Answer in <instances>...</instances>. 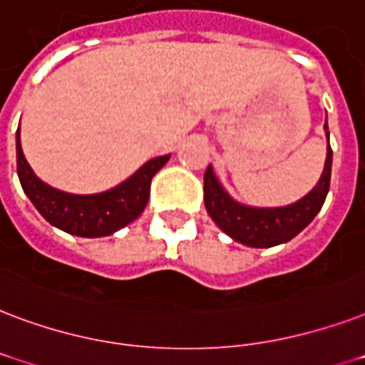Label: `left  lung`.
Returning <instances> with one entry per match:
<instances>
[{
    "mask_svg": "<svg viewBox=\"0 0 365 365\" xmlns=\"http://www.w3.org/2000/svg\"><path fill=\"white\" fill-rule=\"evenodd\" d=\"M324 129L327 131V121ZM326 135V165L318 185L299 202L285 207H250L238 203L222 188L219 179L215 177L213 168L209 165L203 175V200L215 225L232 240L250 247H272L295 238L307 225L312 222L329 192L333 152L329 146V133Z\"/></svg>",
    "mask_w": 365,
    "mask_h": 365,
    "instance_id": "8db88e82",
    "label": "left lung"
}]
</instances>
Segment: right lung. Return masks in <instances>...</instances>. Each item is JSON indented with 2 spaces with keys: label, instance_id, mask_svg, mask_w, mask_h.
<instances>
[{
  "label": "right lung",
  "instance_id": "add662e5",
  "mask_svg": "<svg viewBox=\"0 0 365 365\" xmlns=\"http://www.w3.org/2000/svg\"><path fill=\"white\" fill-rule=\"evenodd\" d=\"M169 156L154 158L115 188L101 194H68L39 179L22 154L21 127L16 131V173L22 190L45 221L81 238H103L118 232L143 213L150 197L152 177Z\"/></svg>",
  "mask_w": 365,
  "mask_h": 365
}]
</instances>
